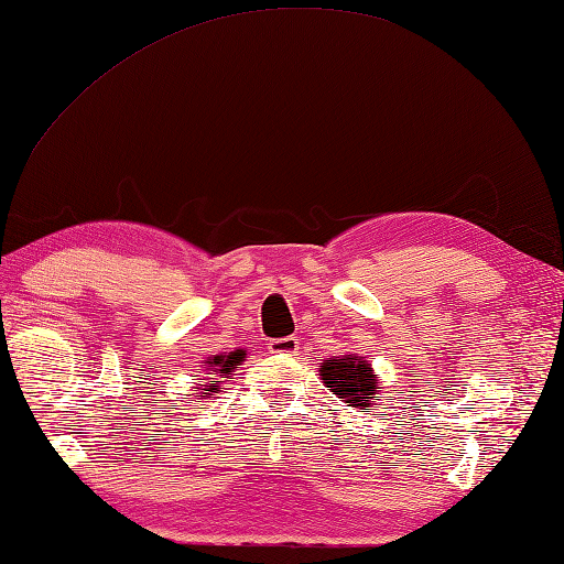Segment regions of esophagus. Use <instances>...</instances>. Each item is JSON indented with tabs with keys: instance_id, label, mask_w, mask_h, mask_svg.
Returning a JSON list of instances; mask_svg holds the SVG:
<instances>
[{
	"instance_id": "obj_1",
	"label": "esophagus",
	"mask_w": 564,
	"mask_h": 564,
	"mask_svg": "<svg viewBox=\"0 0 564 564\" xmlns=\"http://www.w3.org/2000/svg\"><path fill=\"white\" fill-rule=\"evenodd\" d=\"M268 349L272 355H280V357H294L299 352V340L296 337H280V340H272L268 345Z\"/></svg>"
}]
</instances>
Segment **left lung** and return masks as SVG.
Segmentation results:
<instances>
[{
	"label": "left lung",
	"instance_id": "left-lung-1",
	"mask_svg": "<svg viewBox=\"0 0 564 564\" xmlns=\"http://www.w3.org/2000/svg\"><path fill=\"white\" fill-rule=\"evenodd\" d=\"M318 377L325 388L349 408H359L361 412L373 410L379 400V373L359 355H340L321 361Z\"/></svg>",
	"mask_w": 564,
	"mask_h": 564
}]
</instances>
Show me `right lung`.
I'll return each mask as SVG.
<instances>
[{"instance_id": "obj_1", "label": "right lung", "mask_w": 564, "mask_h": 564, "mask_svg": "<svg viewBox=\"0 0 564 564\" xmlns=\"http://www.w3.org/2000/svg\"><path fill=\"white\" fill-rule=\"evenodd\" d=\"M243 359H246V349H234V352H229V355H215V357L205 359L203 367L207 373H212V379L199 383V393L203 395H197V403L199 400L215 395L219 391V386L231 377L234 369H239Z\"/></svg>"}]
</instances>
